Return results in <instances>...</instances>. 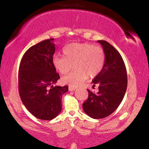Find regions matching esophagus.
<instances>
[{
    "instance_id": "esophagus-1",
    "label": "esophagus",
    "mask_w": 149,
    "mask_h": 149,
    "mask_svg": "<svg viewBox=\"0 0 149 149\" xmlns=\"http://www.w3.org/2000/svg\"><path fill=\"white\" fill-rule=\"evenodd\" d=\"M76 89V88H75V87H71V86H70L69 88V91H73V90H75Z\"/></svg>"
}]
</instances>
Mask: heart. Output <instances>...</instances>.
Returning a JSON list of instances; mask_svg holds the SVG:
<instances>
[{
  "label": "heart",
  "mask_w": 149,
  "mask_h": 149,
  "mask_svg": "<svg viewBox=\"0 0 149 149\" xmlns=\"http://www.w3.org/2000/svg\"><path fill=\"white\" fill-rule=\"evenodd\" d=\"M64 57L55 56L52 62L54 68L64 75L74 68L75 70L63 77L64 83L76 87L87 78H94L102 71L105 61L104 50L100 46L88 42H73L63 49Z\"/></svg>",
  "instance_id": "heart-1"
}]
</instances>
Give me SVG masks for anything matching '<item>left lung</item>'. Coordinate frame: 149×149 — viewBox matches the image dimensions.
<instances>
[{"mask_svg": "<svg viewBox=\"0 0 149 149\" xmlns=\"http://www.w3.org/2000/svg\"><path fill=\"white\" fill-rule=\"evenodd\" d=\"M103 47L105 61L102 71L92 80L99 86L94 93L88 90V98L83 104L85 113L101 119L113 113L122 102L127 90V71L124 61L114 47L105 40H97Z\"/></svg>", "mask_w": 149, "mask_h": 149, "instance_id": "1", "label": "left lung"}]
</instances>
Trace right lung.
Segmentation results:
<instances>
[{
	"label": "right lung",
	"instance_id": "obj_1",
	"mask_svg": "<svg viewBox=\"0 0 149 149\" xmlns=\"http://www.w3.org/2000/svg\"><path fill=\"white\" fill-rule=\"evenodd\" d=\"M54 38L31 47L24 54L19 69V92L24 105L32 115L44 120L61 112V97L68 86H54L59 79L52 62Z\"/></svg>",
	"mask_w": 149,
	"mask_h": 149
}]
</instances>
